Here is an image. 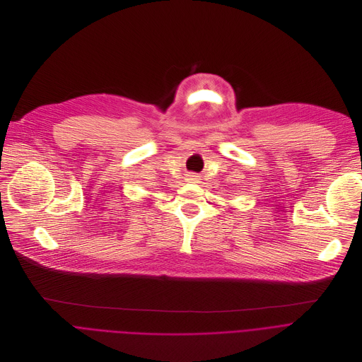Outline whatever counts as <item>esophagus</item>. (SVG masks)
Wrapping results in <instances>:
<instances>
[{
  "label": "esophagus",
  "instance_id": "obj_1",
  "mask_svg": "<svg viewBox=\"0 0 362 362\" xmlns=\"http://www.w3.org/2000/svg\"><path fill=\"white\" fill-rule=\"evenodd\" d=\"M189 182H198L199 181V177L197 174H189L188 178H187Z\"/></svg>",
  "mask_w": 362,
  "mask_h": 362
}]
</instances>
